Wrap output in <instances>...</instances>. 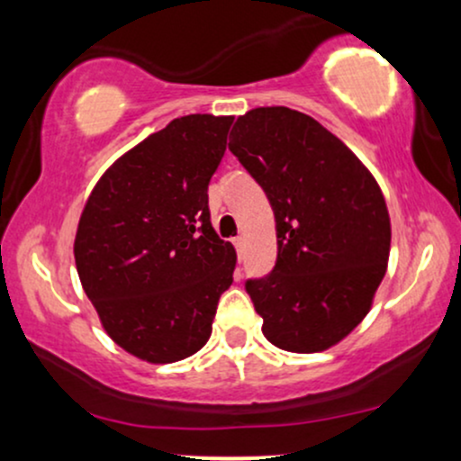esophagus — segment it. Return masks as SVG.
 Masks as SVG:
<instances>
[{
	"mask_svg": "<svg viewBox=\"0 0 461 461\" xmlns=\"http://www.w3.org/2000/svg\"><path fill=\"white\" fill-rule=\"evenodd\" d=\"M242 245H245L242 236H236L234 238V247H236V251H238V258H242Z\"/></svg>",
	"mask_w": 461,
	"mask_h": 461,
	"instance_id": "34e87169",
	"label": "esophagus"
}]
</instances>
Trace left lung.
I'll return each instance as SVG.
<instances>
[{"label": "left lung", "instance_id": "left-lung-1", "mask_svg": "<svg viewBox=\"0 0 461 461\" xmlns=\"http://www.w3.org/2000/svg\"><path fill=\"white\" fill-rule=\"evenodd\" d=\"M230 151L275 212L277 262L247 293L271 345L319 353L373 305L390 256V214L373 173L312 116L271 105L238 116Z\"/></svg>", "mask_w": 461, "mask_h": 461}]
</instances>
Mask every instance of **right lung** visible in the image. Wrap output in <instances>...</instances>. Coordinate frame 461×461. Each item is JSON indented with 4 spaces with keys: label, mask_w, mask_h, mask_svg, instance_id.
I'll use <instances>...</instances> for the list:
<instances>
[{
    "label": "right lung",
    "mask_w": 461,
    "mask_h": 461,
    "mask_svg": "<svg viewBox=\"0 0 461 461\" xmlns=\"http://www.w3.org/2000/svg\"><path fill=\"white\" fill-rule=\"evenodd\" d=\"M234 116L188 114L147 136L95 184L73 256L105 333L149 364L208 342L236 249L210 223L208 184Z\"/></svg>",
    "instance_id": "obj_1"
}]
</instances>
